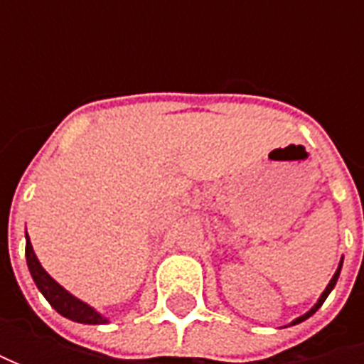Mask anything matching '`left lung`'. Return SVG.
Wrapping results in <instances>:
<instances>
[{
  "label": "left lung",
  "instance_id": "1",
  "mask_svg": "<svg viewBox=\"0 0 364 364\" xmlns=\"http://www.w3.org/2000/svg\"><path fill=\"white\" fill-rule=\"evenodd\" d=\"M341 269H343V257H341V263H338V267H336V272H334V275H332V279H330V282H328V286H326V289H324V291L320 294V298H318V301H316L314 306H312V308H310V310H308L306 314L298 316V318H296V320H291V322H289L287 326H296V324H300V322H304V320H308L310 316L314 314L316 310H318V308H320V306L324 304V300L328 298V294H330V291H332V289H334V286H336V282H338V275H341Z\"/></svg>",
  "mask_w": 364,
  "mask_h": 364
}]
</instances>
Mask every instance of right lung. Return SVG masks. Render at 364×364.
I'll list each match as a JSON object with an SVG mask.
<instances>
[{"label":"right lung","instance_id":"obj_1","mask_svg":"<svg viewBox=\"0 0 364 364\" xmlns=\"http://www.w3.org/2000/svg\"><path fill=\"white\" fill-rule=\"evenodd\" d=\"M26 261H28V269L34 279L36 287L40 289V294L48 300V304L64 318L73 320V322H80V324H107L109 318L97 312L92 306L87 301H82L77 296H73L68 289H64L52 275H50L42 263L38 261L34 253V247L30 243V237L26 232Z\"/></svg>","mask_w":364,"mask_h":364}]
</instances>
